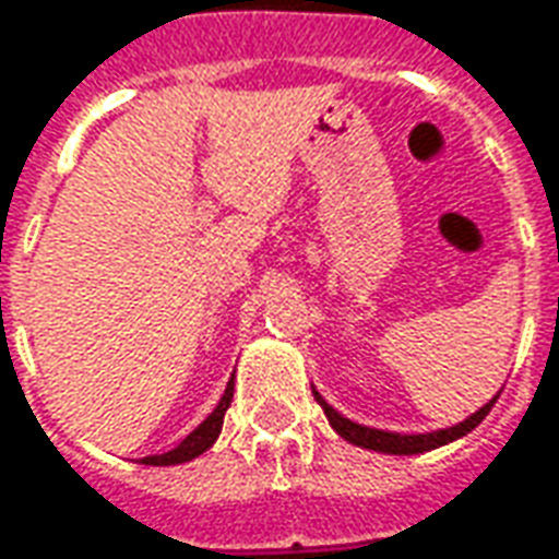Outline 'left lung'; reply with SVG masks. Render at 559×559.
<instances>
[{"label":"left lung","mask_w":559,"mask_h":559,"mask_svg":"<svg viewBox=\"0 0 559 559\" xmlns=\"http://www.w3.org/2000/svg\"><path fill=\"white\" fill-rule=\"evenodd\" d=\"M317 395V402L322 404V411H325V417H329L331 429L346 438L349 444H356V448H365V450H377V453H395V456H411V453H426V450H435L441 448V444H448V441H456V438H463L465 432H472L475 426H478L480 419L490 414V407L496 404L487 402L480 407L478 414H472L468 419H463L460 426H450V429H438V432H429V435H399V432H380V429H368V426H359V423H353V419L341 417L334 407L322 402V395Z\"/></svg>","instance_id":"1"}]
</instances>
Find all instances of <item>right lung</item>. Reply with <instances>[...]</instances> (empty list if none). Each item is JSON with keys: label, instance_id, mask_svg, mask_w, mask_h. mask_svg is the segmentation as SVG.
Returning a JSON list of instances; mask_svg holds the SVG:
<instances>
[{"label": "right lung", "instance_id": "obj_1", "mask_svg": "<svg viewBox=\"0 0 559 559\" xmlns=\"http://www.w3.org/2000/svg\"><path fill=\"white\" fill-rule=\"evenodd\" d=\"M230 399H234V380L228 383V390H225V395H222V402L215 404L213 414L203 419L198 429L188 435L179 448H173L169 453H160V456H145L142 463L145 465H179V463H188V460H194V456H200L203 450L213 448L215 438H218V432H222V423H225V414H228Z\"/></svg>", "mask_w": 559, "mask_h": 559}]
</instances>
